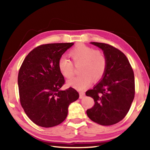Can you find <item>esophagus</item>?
<instances>
[{
    "label": "esophagus",
    "mask_w": 150,
    "mask_h": 150,
    "mask_svg": "<svg viewBox=\"0 0 150 150\" xmlns=\"http://www.w3.org/2000/svg\"><path fill=\"white\" fill-rule=\"evenodd\" d=\"M85 96V94L84 92H80L79 93V98H84Z\"/></svg>",
    "instance_id": "obj_1"
}]
</instances>
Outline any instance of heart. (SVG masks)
Returning <instances> with one entry per match:
<instances>
[{
  "label": "heart",
  "mask_w": 150,
  "mask_h": 150,
  "mask_svg": "<svg viewBox=\"0 0 150 150\" xmlns=\"http://www.w3.org/2000/svg\"><path fill=\"white\" fill-rule=\"evenodd\" d=\"M69 56L75 65L81 63L77 77L68 81L70 86L83 90L91 85L92 79L97 81L105 75L107 62L105 54L99 50H95L84 44L76 45L69 52ZM58 69L67 79H71L74 75V67L69 60L64 57L60 58L57 63Z\"/></svg>",
  "instance_id": "heart-1"
}]
</instances>
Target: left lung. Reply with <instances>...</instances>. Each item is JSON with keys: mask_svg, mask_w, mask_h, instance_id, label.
<instances>
[{"mask_svg": "<svg viewBox=\"0 0 150 150\" xmlns=\"http://www.w3.org/2000/svg\"><path fill=\"white\" fill-rule=\"evenodd\" d=\"M91 44L103 51L107 66L100 82L85 93L95 101L93 107L87 110V115L100 125H113L125 117L133 102L134 71L128 58L120 50L104 43Z\"/></svg>", "mask_w": 150, "mask_h": 150, "instance_id": "left-lung-1", "label": "left lung"}]
</instances>
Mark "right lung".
Returning a JSON list of instances; mask_svg holds the SVG:
<instances>
[{"mask_svg":"<svg viewBox=\"0 0 150 150\" xmlns=\"http://www.w3.org/2000/svg\"><path fill=\"white\" fill-rule=\"evenodd\" d=\"M73 44L39 45L28 54L20 68V104L28 117L38 126L50 128L59 125L67 117L68 106L79 97L72 87L60 89L65 79L58 69V61Z\"/></svg>","mask_w":150,"mask_h":150,"instance_id":"right-lung-1","label":"right lung"}]
</instances>
